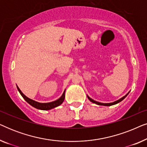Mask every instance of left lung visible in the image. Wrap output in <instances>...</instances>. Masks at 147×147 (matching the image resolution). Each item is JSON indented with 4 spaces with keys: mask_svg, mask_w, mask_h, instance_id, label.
Returning <instances> with one entry per match:
<instances>
[{
    "mask_svg": "<svg viewBox=\"0 0 147 147\" xmlns=\"http://www.w3.org/2000/svg\"><path fill=\"white\" fill-rule=\"evenodd\" d=\"M130 91H129L128 92L127 94H126L125 96H123V97H122L121 98H120L119 100H116V101H114V102H111V103H102V102H97V101H96V100H93V99H92L91 98H90L89 96H88V95H87V96H88V99H89V100L90 102H93V103H94V104H98V105H100V106H112V105H114V104H118V103H119V102H120L121 101H122V100H123L124 98H125L126 96H128V94L130 93Z\"/></svg>",
    "mask_w": 147,
    "mask_h": 147,
    "instance_id": "1",
    "label": "left lung"
}]
</instances>
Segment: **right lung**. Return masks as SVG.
I'll list each match as a JSON object with an SVG mask.
<instances>
[{
  "label": "right lung",
  "instance_id": "1",
  "mask_svg": "<svg viewBox=\"0 0 147 147\" xmlns=\"http://www.w3.org/2000/svg\"><path fill=\"white\" fill-rule=\"evenodd\" d=\"M17 90L19 92V93L21 94V95L22 96L26 102L27 103H29L30 105L33 106V107L37 108V109H39V110H49L51 109H53V108L57 107L59 105L63 103L64 101V99H65V90H64L63 94H62L61 97L59 98H58L57 100H55V101L51 102H47V103H41V102H38L37 101H35V100L31 99V98H28L27 96H26L25 94H24L23 92L21 91V90L19 89V88L17 86Z\"/></svg>",
  "mask_w": 147,
  "mask_h": 147
}]
</instances>
